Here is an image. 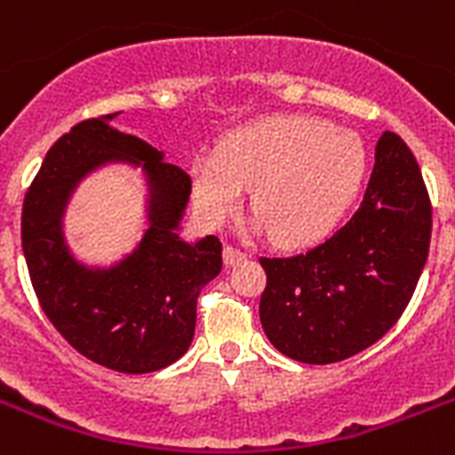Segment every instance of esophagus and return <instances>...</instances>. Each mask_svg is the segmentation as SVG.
<instances>
[{
    "mask_svg": "<svg viewBox=\"0 0 455 455\" xmlns=\"http://www.w3.org/2000/svg\"><path fill=\"white\" fill-rule=\"evenodd\" d=\"M246 258V253L244 251H239L237 246H232V244H228L223 249V260H225V265H232V263H237V260H244Z\"/></svg>",
    "mask_w": 455,
    "mask_h": 455,
    "instance_id": "obj_1",
    "label": "esophagus"
}]
</instances>
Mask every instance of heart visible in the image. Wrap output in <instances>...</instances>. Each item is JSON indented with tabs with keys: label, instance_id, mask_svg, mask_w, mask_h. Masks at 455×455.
I'll return each instance as SVG.
<instances>
[{
	"label": "heart",
	"instance_id": "obj_1",
	"mask_svg": "<svg viewBox=\"0 0 455 455\" xmlns=\"http://www.w3.org/2000/svg\"><path fill=\"white\" fill-rule=\"evenodd\" d=\"M369 169L357 133L315 117H270L232 133L218 155L192 159V197L211 225L251 190L258 228L279 244L324 237L362 190Z\"/></svg>",
	"mask_w": 455,
	"mask_h": 455
}]
</instances>
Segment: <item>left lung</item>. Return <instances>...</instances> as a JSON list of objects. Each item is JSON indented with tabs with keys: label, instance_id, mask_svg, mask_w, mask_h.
I'll use <instances>...</instances> for the list:
<instances>
[{
	"label": "left lung",
	"instance_id": "8db88e82",
	"mask_svg": "<svg viewBox=\"0 0 455 455\" xmlns=\"http://www.w3.org/2000/svg\"><path fill=\"white\" fill-rule=\"evenodd\" d=\"M432 204L409 145L385 131L355 216L296 256H260V324L282 355L333 364L397 324L427 260Z\"/></svg>",
	"mask_w": 455,
	"mask_h": 455
}]
</instances>
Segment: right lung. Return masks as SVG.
Returning a JSON list of instances; mask_svg holds the SVG:
<instances>
[{
    "label": "right lung",
    "instance_id": "right-lung-1",
    "mask_svg": "<svg viewBox=\"0 0 455 455\" xmlns=\"http://www.w3.org/2000/svg\"><path fill=\"white\" fill-rule=\"evenodd\" d=\"M117 115L84 119L51 145L25 192L20 237L32 289L58 333L105 369L150 373L190 347L199 291L223 267V244L213 235L197 244L178 237L190 176L145 140L112 129ZM105 161L144 162L151 228L117 268L91 271L64 244L62 211L74 185Z\"/></svg>",
    "mask_w": 455,
    "mask_h": 455
}]
</instances>
